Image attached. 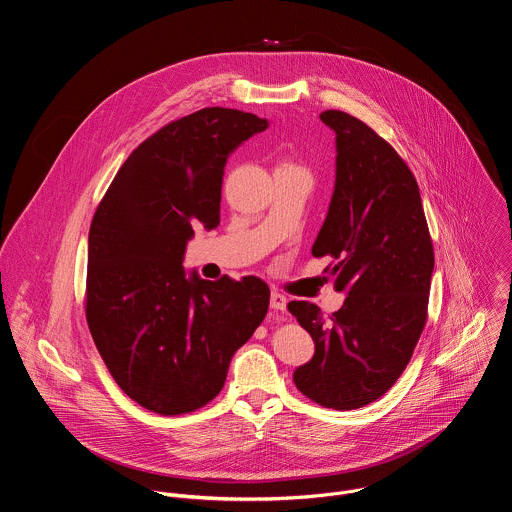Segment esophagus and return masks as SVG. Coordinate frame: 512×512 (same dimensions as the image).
<instances>
[{"label":"esophagus","mask_w":512,"mask_h":512,"mask_svg":"<svg viewBox=\"0 0 512 512\" xmlns=\"http://www.w3.org/2000/svg\"><path fill=\"white\" fill-rule=\"evenodd\" d=\"M269 306H271V310H275V312H285V308H287V298H285L283 294H279V291H271Z\"/></svg>","instance_id":"obj_1"}]
</instances>
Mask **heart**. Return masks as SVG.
I'll return each mask as SVG.
<instances>
[{
  "mask_svg": "<svg viewBox=\"0 0 512 512\" xmlns=\"http://www.w3.org/2000/svg\"><path fill=\"white\" fill-rule=\"evenodd\" d=\"M279 168H300V166L294 164V162H289V160H283V162L279 164Z\"/></svg>",
  "mask_w": 512,
  "mask_h": 512,
  "instance_id": "b5f03b06",
  "label": "heart"
}]
</instances>
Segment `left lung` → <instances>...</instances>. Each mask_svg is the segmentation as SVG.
Returning <instances> with one entry per match:
<instances>
[{
  "label": "left lung",
  "instance_id": "1",
  "mask_svg": "<svg viewBox=\"0 0 512 512\" xmlns=\"http://www.w3.org/2000/svg\"><path fill=\"white\" fill-rule=\"evenodd\" d=\"M336 131V186L312 247L332 257L324 269L344 304L324 316L316 304L289 302L316 352L294 383L314 403L348 411L383 397L409 364L427 322L433 243L419 186L395 152L367 123L324 111Z\"/></svg>",
  "mask_w": 512,
  "mask_h": 512
}]
</instances>
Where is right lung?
<instances>
[{
    "mask_svg": "<svg viewBox=\"0 0 512 512\" xmlns=\"http://www.w3.org/2000/svg\"><path fill=\"white\" fill-rule=\"evenodd\" d=\"M263 129L265 119L225 107L170 121L137 145L95 210L87 324L121 391L154 413L210 403L267 314L259 277L188 279L182 267L194 227L221 223L231 152Z\"/></svg>",
    "mask_w": 512,
    "mask_h": 512,
    "instance_id": "1",
    "label": "right lung"
}]
</instances>
